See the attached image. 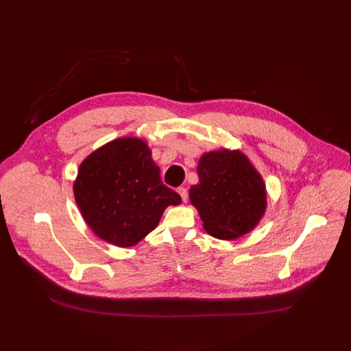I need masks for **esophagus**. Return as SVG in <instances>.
I'll use <instances>...</instances> for the list:
<instances>
[{"label": "esophagus", "instance_id": "1", "mask_svg": "<svg viewBox=\"0 0 351 351\" xmlns=\"http://www.w3.org/2000/svg\"><path fill=\"white\" fill-rule=\"evenodd\" d=\"M178 193H179V195L182 197V202L186 203V202H187V189H186V187H179V189H178Z\"/></svg>", "mask_w": 351, "mask_h": 351}]
</instances>
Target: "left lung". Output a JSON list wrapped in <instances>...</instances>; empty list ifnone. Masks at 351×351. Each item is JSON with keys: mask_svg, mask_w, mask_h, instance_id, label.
I'll use <instances>...</instances> for the list:
<instances>
[{"mask_svg": "<svg viewBox=\"0 0 351 351\" xmlns=\"http://www.w3.org/2000/svg\"><path fill=\"white\" fill-rule=\"evenodd\" d=\"M198 183L189 198L215 239L236 240L256 229L267 211V186L257 168L240 149L204 153L197 164Z\"/></svg>", "mask_w": 351, "mask_h": 351, "instance_id": "8db88e82", "label": "left lung"}]
</instances>
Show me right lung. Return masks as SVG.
Segmentation results:
<instances>
[{
    "label": "right lung",
    "instance_id": "obj_1",
    "mask_svg": "<svg viewBox=\"0 0 351 351\" xmlns=\"http://www.w3.org/2000/svg\"><path fill=\"white\" fill-rule=\"evenodd\" d=\"M75 202L95 236L117 247H132L153 232L180 195L161 180L147 141L119 137L90 153L73 182Z\"/></svg>",
    "mask_w": 351,
    "mask_h": 351
}]
</instances>
